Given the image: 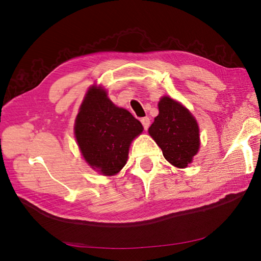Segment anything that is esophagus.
Here are the masks:
<instances>
[{
  "mask_svg": "<svg viewBox=\"0 0 261 261\" xmlns=\"http://www.w3.org/2000/svg\"><path fill=\"white\" fill-rule=\"evenodd\" d=\"M140 122H141V124H143V127L145 130H147L148 129V126H149V123H151V121H149V118L148 117H143L140 120Z\"/></svg>",
  "mask_w": 261,
  "mask_h": 261,
  "instance_id": "1",
  "label": "esophagus"
}]
</instances>
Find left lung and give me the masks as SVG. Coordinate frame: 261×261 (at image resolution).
I'll return each mask as SVG.
<instances>
[{"instance_id": "8db88e82", "label": "left lung", "mask_w": 261, "mask_h": 261, "mask_svg": "<svg viewBox=\"0 0 261 261\" xmlns=\"http://www.w3.org/2000/svg\"><path fill=\"white\" fill-rule=\"evenodd\" d=\"M171 165L185 168L199 149V129L194 117L177 101L163 96L159 115L148 129Z\"/></svg>"}]
</instances>
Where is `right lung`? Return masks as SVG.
Segmentation results:
<instances>
[{
	"instance_id": "obj_1",
	"label": "right lung",
	"mask_w": 261,
	"mask_h": 261,
	"mask_svg": "<svg viewBox=\"0 0 261 261\" xmlns=\"http://www.w3.org/2000/svg\"><path fill=\"white\" fill-rule=\"evenodd\" d=\"M143 132L141 123L126 109L118 108L101 87L92 86L77 115L74 135L86 162L106 176L125 166L134 138Z\"/></svg>"
}]
</instances>
